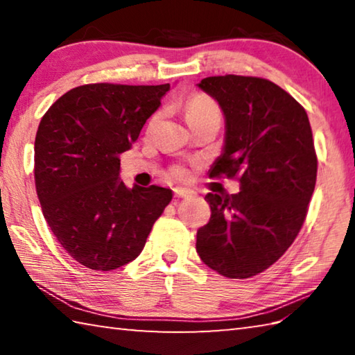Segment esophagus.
<instances>
[{
	"instance_id": "obj_1",
	"label": "esophagus",
	"mask_w": 355,
	"mask_h": 355,
	"mask_svg": "<svg viewBox=\"0 0 355 355\" xmlns=\"http://www.w3.org/2000/svg\"><path fill=\"white\" fill-rule=\"evenodd\" d=\"M173 192H175V197H178V199H189V197H192V191L186 188H175Z\"/></svg>"
}]
</instances>
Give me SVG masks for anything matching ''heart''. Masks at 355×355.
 Masks as SVG:
<instances>
[{
	"label": "heart",
	"mask_w": 355,
	"mask_h": 355,
	"mask_svg": "<svg viewBox=\"0 0 355 355\" xmlns=\"http://www.w3.org/2000/svg\"><path fill=\"white\" fill-rule=\"evenodd\" d=\"M184 116L186 120L189 122H194V120H199L208 116H220V110L218 103L213 98H209L205 94H194L186 100L184 103ZM171 175L173 178L184 180L188 177V171L182 166H175L171 169Z\"/></svg>",
	"instance_id": "obj_1"
}]
</instances>
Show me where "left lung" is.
I'll list each match as a JSON object with an SVG mask.
<instances>
[{
    "instance_id": "8db88e82",
    "label": "left lung",
    "mask_w": 355,
    "mask_h": 355,
    "mask_svg": "<svg viewBox=\"0 0 355 355\" xmlns=\"http://www.w3.org/2000/svg\"><path fill=\"white\" fill-rule=\"evenodd\" d=\"M225 117V144L209 178H238L241 191L209 194L197 254L230 279L274 264L296 239L315 191L318 158L309 116L290 94L257 76H208L199 83Z\"/></svg>"
}]
</instances>
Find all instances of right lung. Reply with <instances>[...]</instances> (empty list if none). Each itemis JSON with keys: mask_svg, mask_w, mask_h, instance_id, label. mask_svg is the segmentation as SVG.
<instances>
[{"mask_svg": "<svg viewBox=\"0 0 355 355\" xmlns=\"http://www.w3.org/2000/svg\"><path fill=\"white\" fill-rule=\"evenodd\" d=\"M171 84H84L39 123L34 180L44 218L67 254L94 271L133 261L172 200L161 186L128 188L119 155L131 148Z\"/></svg>", "mask_w": 355, "mask_h": 355, "instance_id": "right-lung-1", "label": "right lung"}]
</instances>
